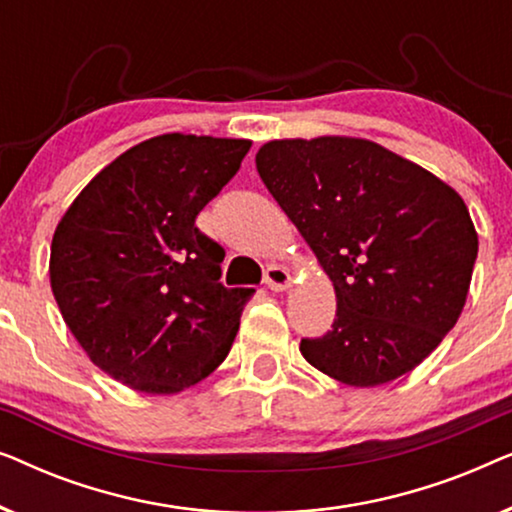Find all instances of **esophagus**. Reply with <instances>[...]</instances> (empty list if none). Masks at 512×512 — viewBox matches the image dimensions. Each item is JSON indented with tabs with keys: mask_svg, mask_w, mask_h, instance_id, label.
Here are the masks:
<instances>
[{
	"mask_svg": "<svg viewBox=\"0 0 512 512\" xmlns=\"http://www.w3.org/2000/svg\"><path fill=\"white\" fill-rule=\"evenodd\" d=\"M265 286L270 291H286L291 286V272L282 268V265H270L265 270Z\"/></svg>",
	"mask_w": 512,
	"mask_h": 512,
	"instance_id": "1",
	"label": "esophagus"
}]
</instances>
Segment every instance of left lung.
<instances>
[{"instance_id":"obj_1","label":"left lung","mask_w":512,"mask_h":512,"mask_svg":"<svg viewBox=\"0 0 512 512\" xmlns=\"http://www.w3.org/2000/svg\"><path fill=\"white\" fill-rule=\"evenodd\" d=\"M272 198L331 277V331L300 340L307 363L349 387L417 368L464 310L478 233L461 195L359 137L275 139L256 153Z\"/></svg>"}]
</instances>
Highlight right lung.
<instances>
[{"label":"right lung","mask_w":512,"mask_h":512,"mask_svg":"<svg viewBox=\"0 0 512 512\" xmlns=\"http://www.w3.org/2000/svg\"><path fill=\"white\" fill-rule=\"evenodd\" d=\"M249 139L151 137L83 188L55 228L51 289L88 359L125 387L177 394L226 359L254 289H226V251L195 226Z\"/></svg>","instance_id":"1"}]
</instances>
